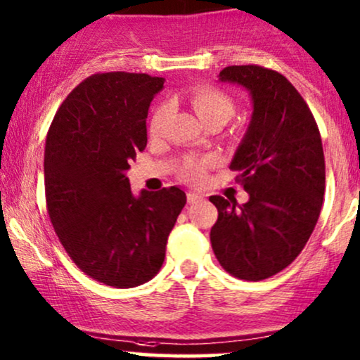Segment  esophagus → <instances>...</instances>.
Masks as SVG:
<instances>
[{
	"label": "esophagus",
	"instance_id": "esophagus-1",
	"mask_svg": "<svg viewBox=\"0 0 360 360\" xmlns=\"http://www.w3.org/2000/svg\"><path fill=\"white\" fill-rule=\"evenodd\" d=\"M187 200H188V204H195V202L204 200V195H200V193H197V192H188Z\"/></svg>",
	"mask_w": 360,
	"mask_h": 360
}]
</instances>
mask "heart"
Masks as SVG:
<instances>
[{
  "label": "heart",
  "instance_id": "obj_1",
  "mask_svg": "<svg viewBox=\"0 0 360 360\" xmlns=\"http://www.w3.org/2000/svg\"><path fill=\"white\" fill-rule=\"evenodd\" d=\"M188 99L192 108L195 109L197 116L200 117L202 121L214 120V117H229L234 114V103L226 92L221 91V89L209 86V84H197V86L190 87L188 91ZM168 108L167 103H160L153 109L150 117V124H148V129H150L151 136H158L162 133L165 121L168 117ZM209 160H187L180 168V176L184 180L192 181V184H198V181L204 180L205 170L209 167Z\"/></svg>",
  "mask_w": 360,
  "mask_h": 360
}]
</instances>
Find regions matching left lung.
Masks as SVG:
<instances>
[{
    "mask_svg": "<svg viewBox=\"0 0 360 360\" xmlns=\"http://www.w3.org/2000/svg\"><path fill=\"white\" fill-rule=\"evenodd\" d=\"M219 80L251 94V122L231 162L249 200L209 198L219 210L210 243L227 273L261 281L293 263L315 229L325 192L322 138L303 97L276 70L231 65Z\"/></svg>",
    "mask_w": 360,
    "mask_h": 360,
    "instance_id": "obj_1",
    "label": "left lung"
}]
</instances>
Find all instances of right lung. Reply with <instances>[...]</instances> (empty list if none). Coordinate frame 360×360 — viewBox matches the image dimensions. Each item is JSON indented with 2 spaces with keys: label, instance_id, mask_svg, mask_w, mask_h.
<instances>
[{
  "label": "right lung",
  "instance_id": "obj_1",
  "mask_svg": "<svg viewBox=\"0 0 360 360\" xmlns=\"http://www.w3.org/2000/svg\"><path fill=\"white\" fill-rule=\"evenodd\" d=\"M163 77L94 74L67 96L46 134L45 197L70 259L114 288L150 281L187 202L179 187L133 195L126 172L146 148V117Z\"/></svg>",
  "mask_w": 360,
  "mask_h": 360
}]
</instances>
